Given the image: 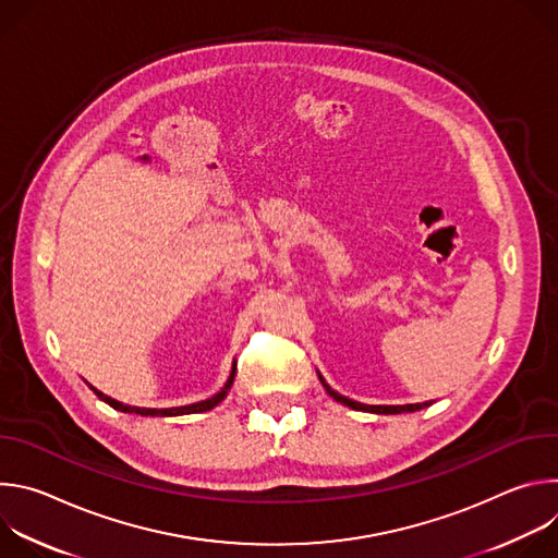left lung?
Here are the masks:
<instances>
[{
    "mask_svg": "<svg viewBox=\"0 0 558 558\" xmlns=\"http://www.w3.org/2000/svg\"><path fill=\"white\" fill-rule=\"evenodd\" d=\"M88 384V381H86ZM90 386V384H88ZM95 392H97V397L101 402H106V404H110L112 409H117V411H121V413H134V415H143V417H177V415H190V413H201V411H209V409H214L220 400H214V402H203V404H192V407H181V409H141V407H130V404H123V402H117V400H112V397H108V395H104L101 390H97L95 386H90ZM331 395H333V400L336 402H342L344 407H349V402L351 400H347V397H342V395H338V392H333L331 390ZM351 409V407H349Z\"/></svg>",
    "mask_w": 558,
    "mask_h": 558,
    "instance_id": "obj_1",
    "label": "left lung"
}]
</instances>
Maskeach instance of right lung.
Masks as SVG:
<instances>
[{
    "instance_id": "1",
    "label": "right lung",
    "mask_w": 558,
    "mask_h": 558,
    "mask_svg": "<svg viewBox=\"0 0 558 558\" xmlns=\"http://www.w3.org/2000/svg\"><path fill=\"white\" fill-rule=\"evenodd\" d=\"M349 407L353 411H368V413H384V415H392V413H413V411H420L422 404H409V407H364V404H357V402H349Z\"/></svg>"
}]
</instances>
